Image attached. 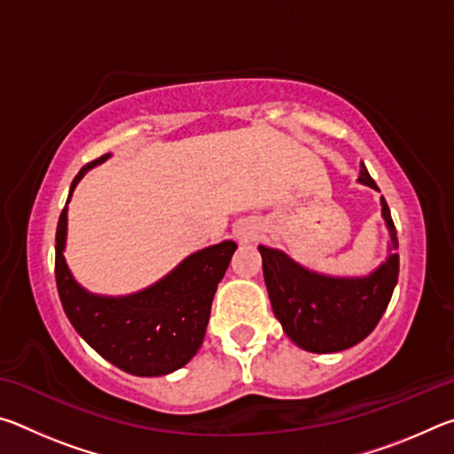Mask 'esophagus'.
Masks as SVG:
<instances>
[{"label": "esophagus", "instance_id": "1", "mask_svg": "<svg viewBox=\"0 0 454 454\" xmlns=\"http://www.w3.org/2000/svg\"><path fill=\"white\" fill-rule=\"evenodd\" d=\"M236 236H238V240L248 242V240H254V238H256V232H254V230H252V228H246V226H242V228H238Z\"/></svg>", "mask_w": 454, "mask_h": 454}]
</instances>
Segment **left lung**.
Returning <instances> with one entry per match:
<instances>
[{
	"label": "left lung",
	"mask_w": 454,
	"mask_h": 454,
	"mask_svg": "<svg viewBox=\"0 0 454 454\" xmlns=\"http://www.w3.org/2000/svg\"><path fill=\"white\" fill-rule=\"evenodd\" d=\"M358 182L379 190L360 162ZM390 254L368 276H328L296 264L280 250L258 246L274 317L296 347L317 355L355 347L372 333L398 280V238L387 200L380 198Z\"/></svg>",
	"instance_id": "left-lung-1"
}]
</instances>
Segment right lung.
<instances>
[{
    "instance_id": "right-lung-1",
    "label": "right lung",
    "mask_w": 454,
    "mask_h": 454,
    "mask_svg": "<svg viewBox=\"0 0 454 454\" xmlns=\"http://www.w3.org/2000/svg\"><path fill=\"white\" fill-rule=\"evenodd\" d=\"M110 153L86 164L74 188ZM67 206L56 230V284L66 317L83 340L107 363L136 376H162L188 364L202 347L218 282L236 252V242L198 250L152 286L128 296L91 294L74 280L66 264Z\"/></svg>"
}]
</instances>
